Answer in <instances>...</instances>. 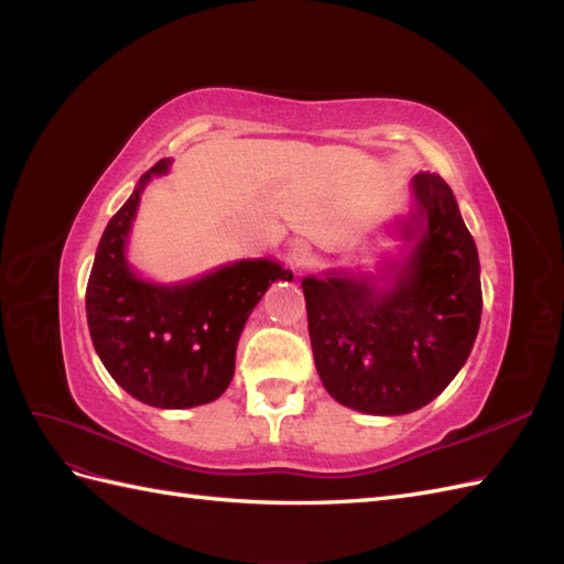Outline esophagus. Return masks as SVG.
Returning a JSON list of instances; mask_svg holds the SVG:
<instances>
[{
    "label": "esophagus",
    "instance_id": "1",
    "mask_svg": "<svg viewBox=\"0 0 564 564\" xmlns=\"http://www.w3.org/2000/svg\"><path fill=\"white\" fill-rule=\"evenodd\" d=\"M313 263V247L305 240H294L292 247H289V265L294 270L308 268Z\"/></svg>",
    "mask_w": 564,
    "mask_h": 564
}]
</instances>
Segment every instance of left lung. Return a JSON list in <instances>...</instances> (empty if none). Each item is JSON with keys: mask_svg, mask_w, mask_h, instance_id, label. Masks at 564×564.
Here are the masks:
<instances>
[{"mask_svg": "<svg viewBox=\"0 0 564 564\" xmlns=\"http://www.w3.org/2000/svg\"><path fill=\"white\" fill-rule=\"evenodd\" d=\"M414 193L429 226L395 286L379 292L352 278L301 284L319 379L357 412L406 414L435 400L480 329V261L452 187L421 172Z\"/></svg>", "mask_w": 564, "mask_h": 564, "instance_id": "8db88e82", "label": "left lung"}]
</instances>
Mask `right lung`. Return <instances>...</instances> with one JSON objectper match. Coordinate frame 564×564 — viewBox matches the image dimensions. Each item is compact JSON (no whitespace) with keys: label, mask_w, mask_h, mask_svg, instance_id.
I'll return each mask as SVG.
<instances>
[{"label":"right lung","mask_w":564,"mask_h":564,"mask_svg":"<svg viewBox=\"0 0 564 564\" xmlns=\"http://www.w3.org/2000/svg\"><path fill=\"white\" fill-rule=\"evenodd\" d=\"M160 160L141 178L100 237L87 284L94 348L129 395L152 406L185 409L216 400L235 373V350L253 305L270 282L292 280L272 261H240L178 286L141 282L124 259L143 185L164 174Z\"/></svg>","instance_id":"obj_1"}]
</instances>
